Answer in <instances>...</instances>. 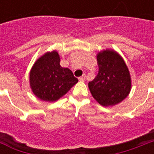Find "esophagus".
<instances>
[{
	"instance_id": "34e87169",
	"label": "esophagus",
	"mask_w": 154,
	"mask_h": 154,
	"mask_svg": "<svg viewBox=\"0 0 154 154\" xmlns=\"http://www.w3.org/2000/svg\"><path fill=\"white\" fill-rule=\"evenodd\" d=\"M78 79H79L80 82H85V75H82V77H80Z\"/></svg>"
}]
</instances>
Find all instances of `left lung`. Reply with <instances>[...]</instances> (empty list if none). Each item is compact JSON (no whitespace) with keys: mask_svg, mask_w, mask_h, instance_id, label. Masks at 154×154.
Returning <instances> with one entry per match:
<instances>
[{"mask_svg":"<svg viewBox=\"0 0 154 154\" xmlns=\"http://www.w3.org/2000/svg\"><path fill=\"white\" fill-rule=\"evenodd\" d=\"M98 73L89 89L92 96L102 106H113L126 98L131 90V77L124 59L112 49L97 54Z\"/></svg>","mask_w":154,"mask_h":154,"instance_id":"obj_1","label":"left lung"}]
</instances>
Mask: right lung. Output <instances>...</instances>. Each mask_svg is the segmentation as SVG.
<instances>
[{"label": "right lung", "mask_w": 154, "mask_h": 154, "mask_svg": "<svg viewBox=\"0 0 154 154\" xmlns=\"http://www.w3.org/2000/svg\"><path fill=\"white\" fill-rule=\"evenodd\" d=\"M60 61L56 50L46 52L35 61L30 70V88L42 101H57L78 82L69 69L60 66Z\"/></svg>", "instance_id": "right-lung-1"}]
</instances>
